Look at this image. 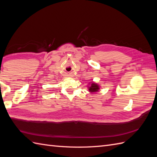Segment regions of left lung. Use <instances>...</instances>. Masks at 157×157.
Wrapping results in <instances>:
<instances>
[{
	"instance_id": "8db88e82",
	"label": "left lung",
	"mask_w": 157,
	"mask_h": 157,
	"mask_svg": "<svg viewBox=\"0 0 157 157\" xmlns=\"http://www.w3.org/2000/svg\"><path fill=\"white\" fill-rule=\"evenodd\" d=\"M99 89V86L97 84L94 82H92L90 84V86H89V90L90 93H94V92H97Z\"/></svg>"
}]
</instances>
